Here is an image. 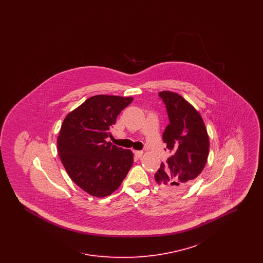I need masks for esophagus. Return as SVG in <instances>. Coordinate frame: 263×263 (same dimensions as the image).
<instances>
[{
	"label": "esophagus",
	"mask_w": 263,
	"mask_h": 263,
	"mask_svg": "<svg viewBox=\"0 0 263 263\" xmlns=\"http://www.w3.org/2000/svg\"><path fill=\"white\" fill-rule=\"evenodd\" d=\"M134 154L136 156V158L138 159H141L142 156H143V152L142 151H134Z\"/></svg>",
	"instance_id": "34e87169"
}]
</instances>
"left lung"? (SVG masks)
<instances>
[{
    "label": "left lung",
    "mask_w": 263,
    "mask_h": 263,
    "mask_svg": "<svg viewBox=\"0 0 263 263\" xmlns=\"http://www.w3.org/2000/svg\"><path fill=\"white\" fill-rule=\"evenodd\" d=\"M170 124L163 134L172 156L155 175L158 185L168 193L187 188L203 171L209 154V136L199 112L178 93L163 90Z\"/></svg>",
    "instance_id": "obj_1"
}]
</instances>
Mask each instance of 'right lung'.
Returning a JSON list of instances; mask_svg holds the SVG:
<instances>
[{
    "label": "right lung",
    "mask_w": 263,
    "mask_h": 263,
    "mask_svg": "<svg viewBox=\"0 0 263 263\" xmlns=\"http://www.w3.org/2000/svg\"><path fill=\"white\" fill-rule=\"evenodd\" d=\"M133 98L91 97L63 121L58 154L71 179L89 195L105 197L120 186L133 164V153L106 142L117 116Z\"/></svg>",
    "instance_id": "obj_1"
}]
</instances>
